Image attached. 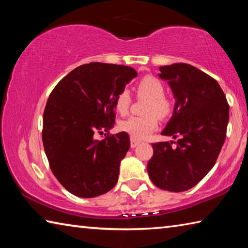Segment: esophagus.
Here are the masks:
<instances>
[{
	"label": "esophagus",
	"mask_w": 248,
	"mask_h": 248,
	"mask_svg": "<svg viewBox=\"0 0 248 248\" xmlns=\"http://www.w3.org/2000/svg\"><path fill=\"white\" fill-rule=\"evenodd\" d=\"M139 144H140V141L139 140L133 139V138H131V139H130V146H131L132 149L136 148V146H138Z\"/></svg>",
	"instance_id": "obj_1"
}]
</instances>
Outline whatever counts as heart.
Returning a JSON list of instances; mask_svg holds the SVG:
<instances>
[{"instance_id":"heart-1","label":"heart","mask_w":248,"mask_h":248,"mask_svg":"<svg viewBox=\"0 0 248 248\" xmlns=\"http://www.w3.org/2000/svg\"><path fill=\"white\" fill-rule=\"evenodd\" d=\"M137 92L141 97L149 99L144 108L145 116H131L121 121L119 128L133 139H144L157 128L159 119H166L173 111V103L166 97L165 89L158 78L144 77L137 84ZM131 103L128 90H121L115 97V108L121 115H125Z\"/></svg>"}]
</instances>
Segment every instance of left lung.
<instances>
[{"label": "left lung", "mask_w": 248, "mask_h": 248, "mask_svg": "<svg viewBox=\"0 0 248 248\" xmlns=\"http://www.w3.org/2000/svg\"><path fill=\"white\" fill-rule=\"evenodd\" d=\"M175 97L173 116L162 131L174 141L153 143L149 177L163 190L185 191L207 175L226 137L230 107L215 78L186 63L159 66Z\"/></svg>", "instance_id": "left-lung-1"}]
</instances>
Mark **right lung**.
Returning <instances> with one entry per match:
<instances>
[{"mask_svg": "<svg viewBox=\"0 0 248 248\" xmlns=\"http://www.w3.org/2000/svg\"><path fill=\"white\" fill-rule=\"evenodd\" d=\"M137 75L130 66L91 62L71 71L50 94L45 152L53 175L74 196L93 198L118 182L120 162L130 148L128 133L108 134L100 141L94 136L114 127L116 95Z\"/></svg>", "mask_w": 248, "mask_h": 248, "instance_id": "1", "label": "right lung"}]
</instances>
